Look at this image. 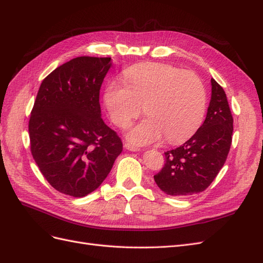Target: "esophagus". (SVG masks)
Returning a JSON list of instances; mask_svg holds the SVG:
<instances>
[{"label":"esophagus","instance_id":"obj_1","mask_svg":"<svg viewBox=\"0 0 263 263\" xmlns=\"http://www.w3.org/2000/svg\"><path fill=\"white\" fill-rule=\"evenodd\" d=\"M124 147H125L127 150L134 151V153H136V151H139V150H140V148H138V147H135V146H133L132 144H128V142H125Z\"/></svg>","mask_w":263,"mask_h":263}]
</instances>
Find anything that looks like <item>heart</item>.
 Listing matches in <instances>:
<instances>
[{
    "instance_id": "b5f03b06",
    "label": "heart",
    "mask_w": 263,
    "mask_h": 263,
    "mask_svg": "<svg viewBox=\"0 0 263 263\" xmlns=\"http://www.w3.org/2000/svg\"><path fill=\"white\" fill-rule=\"evenodd\" d=\"M124 80H113L104 93L110 121L118 127L128 126L142 113L148 117L132 126L126 138L135 146L160 141H183L201 126L206 110L204 83L192 71L162 63L132 68Z\"/></svg>"
}]
</instances>
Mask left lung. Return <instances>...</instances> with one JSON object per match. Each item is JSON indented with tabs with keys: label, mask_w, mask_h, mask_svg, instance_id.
<instances>
[{
	"label": "left lung",
	"mask_w": 263,
	"mask_h": 263,
	"mask_svg": "<svg viewBox=\"0 0 263 263\" xmlns=\"http://www.w3.org/2000/svg\"><path fill=\"white\" fill-rule=\"evenodd\" d=\"M211 84V101L204 123L184 144L164 153V166L154 177L166 195L189 196L203 192L226 161L234 119L224 89L214 79Z\"/></svg>",
	"instance_id": "left-lung-1"
}]
</instances>
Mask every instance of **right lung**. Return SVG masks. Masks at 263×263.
<instances>
[{"label":"right lung","mask_w":263,"mask_h":263,"mask_svg":"<svg viewBox=\"0 0 263 263\" xmlns=\"http://www.w3.org/2000/svg\"><path fill=\"white\" fill-rule=\"evenodd\" d=\"M110 58L78 57L54 69L39 87L29 118L30 150L59 192L83 197L97 190L123 142L102 119L100 89Z\"/></svg>","instance_id":"right-lung-1"}]
</instances>
